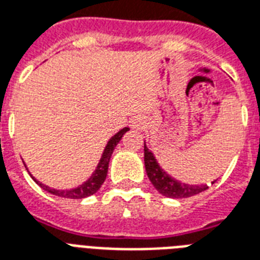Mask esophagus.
I'll return each instance as SVG.
<instances>
[{"label": "esophagus", "instance_id": "34e87169", "mask_svg": "<svg viewBox=\"0 0 260 260\" xmlns=\"http://www.w3.org/2000/svg\"><path fill=\"white\" fill-rule=\"evenodd\" d=\"M142 124H144V120L141 119V118H136V119L133 120V127L140 128L142 127Z\"/></svg>", "mask_w": 260, "mask_h": 260}]
</instances>
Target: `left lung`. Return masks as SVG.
Segmentation results:
<instances>
[{
    "mask_svg": "<svg viewBox=\"0 0 260 260\" xmlns=\"http://www.w3.org/2000/svg\"><path fill=\"white\" fill-rule=\"evenodd\" d=\"M144 161L149 180L152 182L154 188L164 197L188 198V197L197 195L209 188L207 184H187V183L179 182L172 176H170L166 171H162L161 167L158 166L157 160L154 158L153 153L146 148V144H144ZM214 182H212V184Z\"/></svg>",
    "mask_w": 260,
    "mask_h": 260,
    "instance_id": "1",
    "label": "left lung"
}]
</instances>
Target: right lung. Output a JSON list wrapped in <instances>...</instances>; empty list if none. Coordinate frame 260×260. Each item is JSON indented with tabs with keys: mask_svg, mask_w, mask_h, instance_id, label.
<instances>
[{
	"mask_svg": "<svg viewBox=\"0 0 260 260\" xmlns=\"http://www.w3.org/2000/svg\"><path fill=\"white\" fill-rule=\"evenodd\" d=\"M130 128L124 127L122 130L116 133L115 136L111 137V140L107 142V146L104 148V152L102 154V158H100V161H99L98 167H96V170L92 174L86 182H84L81 186L76 187V188H70V190H55V188H51V187L46 186L43 183L38 182L35 178H32L35 180L38 184H39L43 190H46L47 192L53 195H57V197H61V198H70V199H81V198H86V197H90V195H93L96 191L102 187V184L104 183L106 178H107V171H108V164H110V158H111V154L114 152V149L118 145L120 140H122V137L126 132H128Z\"/></svg>",
	"mask_w": 260,
	"mask_h": 260,
	"instance_id": "1",
	"label": "right lung"
}]
</instances>
